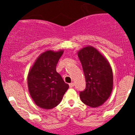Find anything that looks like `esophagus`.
Wrapping results in <instances>:
<instances>
[{
  "instance_id": "esophagus-1",
  "label": "esophagus",
  "mask_w": 135,
  "mask_h": 135,
  "mask_svg": "<svg viewBox=\"0 0 135 135\" xmlns=\"http://www.w3.org/2000/svg\"><path fill=\"white\" fill-rule=\"evenodd\" d=\"M74 86V83H70V84H69V87H70V88H73Z\"/></svg>"
}]
</instances>
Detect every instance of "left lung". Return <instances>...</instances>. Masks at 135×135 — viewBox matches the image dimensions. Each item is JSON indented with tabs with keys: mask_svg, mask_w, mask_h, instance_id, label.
<instances>
[{
	"mask_svg": "<svg viewBox=\"0 0 135 135\" xmlns=\"http://www.w3.org/2000/svg\"><path fill=\"white\" fill-rule=\"evenodd\" d=\"M85 78L86 87L80 92L81 101L89 107H98L103 104L111 94L113 74L109 62L91 46L78 51Z\"/></svg>",
	"mask_w": 135,
	"mask_h": 135,
	"instance_id": "obj_1",
	"label": "left lung"
}]
</instances>
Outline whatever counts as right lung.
Here are the masks:
<instances>
[{
  "mask_svg": "<svg viewBox=\"0 0 135 135\" xmlns=\"http://www.w3.org/2000/svg\"><path fill=\"white\" fill-rule=\"evenodd\" d=\"M63 51H47L36 60L28 74V91L35 104L51 109L61 103L69 85L56 71V66Z\"/></svg>",
  "mask_w": 135,
  "mask_h": 135,
  "instance_id": "1",
  "label": "right lung"
}]
</instances>
